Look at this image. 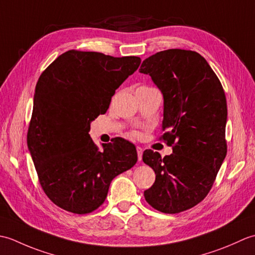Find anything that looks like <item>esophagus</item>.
I'll return each mask as SVG.
<instances>
[{"label": "esophagus", "instance_id": "1", "mask_svg": "<svg viewBox=\"0 0 255 255\" xmlns=\"http://www.w3.org/2000/svg\"><path fill=\"white\" fill-rule=\"evenodd\" d=\"M142 152H143L142 148L137 147V153H138V160L139 161H141V159H142Z\"/></svg>", "mask_w": 255, "mask_h": 255}]
</instances>
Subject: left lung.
<instances>
[{
  "mask_svg": "<svg viewBox=\"0 0 255 255\" xmlns=\"http://www.w3.org/2000/svg\"><path fill=\"white\" fill-rule=\"evenodd\" d=\"M163 95V139L173 153L145 150L142 160L155 173L144 198L156 210L177 214L206 197L227 154L226 95L217 75L199 53L169 49L143 60Z\"/></svg>",
  "mask_w": 255,
  "mask_h": 255,
  "instance_id": "8db88e82",
  "label": "left lung"
}]
</instances>
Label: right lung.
Returning <instances> with one entry per match:
<instances>
[{
	"label": "right lung",
	"instance_id": "right-lung-1",
	"mask_svg": "<svg viewBox=\"0 0 255 255\" xmlns=\"http://www.w3.org/2000/svg\"><path fill=\"white\" fill-rule=\"evenodd\" d=\"M140 62L134 56L69 50L41 73L27 145L42 189L60 208L79 215L97 209L113 178L136 164L132 143L115 138L101 149L89 131Z\"/></svg>",
	"mask_w": 255,
	"mask_h": 255
}]
</instances>
